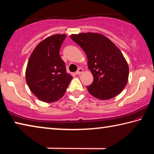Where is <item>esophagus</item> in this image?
I'll use <instances>...</instances> for the list:
<instances>
[{"instance_id": "esophagus-1", "label": "esophagus", "mask_w": 154, "mask_h": 154, "mask_svg": "<svg viewBox=\"0 0 154 154\" xmlns=\"http://www.w3.org/2000/svg\"><path fill=\"white\" fill-rule=\"evenodd\" d=\"M83 72V70L82 69H81V68H79V69H78V70L76 71L75 73H76V75H80V74H82Z\"/></svg>"}]
</instances>
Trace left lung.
<instances>
[{
    "mask_svg": "<svg viewBox=\"0 0 154 154\" xmlns=\"http://www.w3.org/2000/svg\"><path fill=\"white\" fill-rule=\"evenodd\" d=\"M85 51L94 77L87 86L91 95L100 100L118 96L126 86L129 69L119 48L101 34L87 32L70 36Z\"/></svg>",
    "mask_w": 154,
    "mask_h": 154,
    "instance_id": "1",
    "label": "left lung"
}]
</instances>
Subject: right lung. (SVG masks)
<instances>
[{
	"label": "right lung",
	"mask_w": 154,
	"mask_h": 154,
	"mask_svg": "<svg viewBox=\"0 0 154 154\" xmlns=\"http://www.w3.org/2000/svg\"><path fill=\"white\" fill-rule=\"evenodd\" d=\"M66 35H54L41 41L28 60L26 80L30 90L45 103L58 100L64 95L72 79L60 56Z\"/></svg>",
	"instance_id": "add662e5"
}]
</instances>
